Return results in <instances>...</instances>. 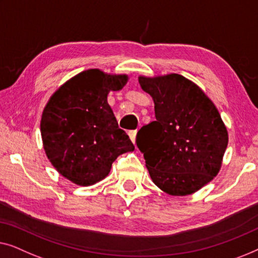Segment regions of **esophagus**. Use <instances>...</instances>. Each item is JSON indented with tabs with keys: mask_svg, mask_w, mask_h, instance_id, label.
Instances as JSON below:
<instances>
[{
	"mask_svg": "<svg viewBox=\"0 0 258 258\" xmlns=\"http://www.w3.org/2000/svg\"><path fill=\"white\" fill-rule=\"evenodd\" d=\"M128 136L131 138V140H132V143L136 145V139H137V131H130L128 132Z\"/></svg>",
	"mask_w": 258,
	"mask_h": 258,
	"instance_id": "34e87169",
	"label": "esophagus"
}]
</instances>
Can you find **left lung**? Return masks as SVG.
Wrapping results in <instances>:
<instances>
[{
	"label": "left lung",
	"mask_w": 258,
	"mask_h": 258,
	"mask_svg": "<svg viewBox=\"0 0 258 258\" xmlns=\"http://www.w3.org/2000/svg\"><path fill=\"white\" fill-rule=\"evenodd\" d=\"M138 79L154 101L157 119L137 134L151 179L172 197L193 194L220 172L228 145L226 125L208 96L183 76Z\"/></svg>",
	"instance_id": "8db88e82"
}]
</instances>
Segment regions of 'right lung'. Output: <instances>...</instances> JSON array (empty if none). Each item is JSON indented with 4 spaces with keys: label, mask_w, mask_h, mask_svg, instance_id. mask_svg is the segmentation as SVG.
I'll return each instance as SVG.
<instances>
[{
    "label": "right lung",
    "mask_w": 258,
    "mask_h": 258,
    "mask_svg": "<svg viewBox=\"0 0 258 258\" xmlns=\"http://www.w3.org/2000/svg\"><path fill=\"white\" fill-rule=\"evenodd\" d=\"M127 82L128 75L90 69L49 98L41 117L43 148L57 172L72 183L88 187L99 182L119 155L134 151L107 103V94Z\"/></svg>",
    "instance_id": "right-lung-1"
}]
</instances>
